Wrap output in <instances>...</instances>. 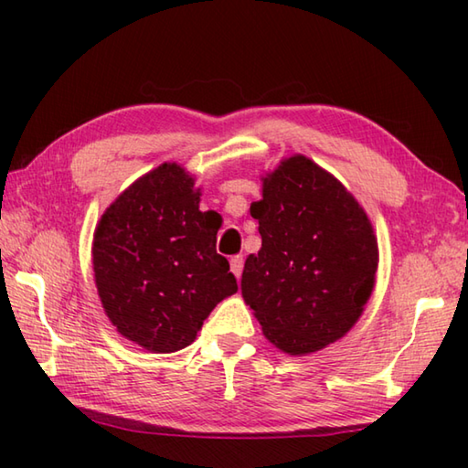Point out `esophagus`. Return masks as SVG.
<instances>
[{
  "instance_id": "34e87169",
  "label": "esophagus",
  "mask_w": 468,
  "mask_h": 468,
  "mask_svg": "<svg viewBox=\"0 0 468 468\" xmlns=\"http://www.w3.org/2000/svg\"><path fill=\"white\" fill-rule=\"evenodd\" d=\"M229 265H231V273L237 277V280H239L241 271H243V257L241 255L231 257V261H229Z\"/></svg>"
}]
</instances>
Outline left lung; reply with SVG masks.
Returning a JSON list of instances; mask_svg holds the SVG:
<instances>
[{"label": "left lung", "instance_id": "obj_1", "mask_svg": "<svg viewBox=\"0 0 468 468\" xmlns=\"http://www.w3.org/2000/svg\"><path fill=\"white\" fill-rule=\"evenodd\" d=\"M261 250L245 260L241 295L277 350L307 356L352 330L370 300L378 239L356 197L312 158L292 154L261 176Z\"/></svg>", "mask_w": 468, "mask_h": 468}]
</instances>
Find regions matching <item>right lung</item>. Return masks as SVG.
<instances>
[{"instance_id":"obj_1","label":"right lung","mask_w":468,"mask_h":468,"mask_svg":"<svg viewBox=\"0 0 468 468\" xmlns=\"http://www.w3.org/2000/svg\"><path fill=\"white\" fill-rule=\"evenodd\" d=\"M195 175L163 163L118 195L94 229L98 297L116 332L148 352L191 346L218 302L237 293L215 250L218 223L201 211Z\"/></svg>"}]
</instances>
